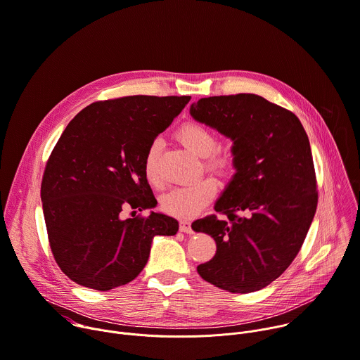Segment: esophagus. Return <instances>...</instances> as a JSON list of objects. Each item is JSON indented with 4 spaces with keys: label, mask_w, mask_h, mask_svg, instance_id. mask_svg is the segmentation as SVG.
<instances>
[{
    "label": "esophagus",
    "mask_w": 360,
    "mask_h": 360,
    "mask_svg": "<svg viewBox=\"0 0 360 360\" xmlns=\"http://www.w3.org/2000/svg\"><path fill=\"white\" fill-rule=\"evenodd\" d=\"M179 230L184 231V233H192L193 231L192 227H191V221H188V220H181Z\"/></svg>",
    "instance_id": "obj_1"
}]
</instances>
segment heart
Wrapping results in <instances>:
<instances>
[{
  "mask_svg": "<svg viewBox=\"0 0 360 360\" xmlns=\"http://www.w3.org/2000/svg\"><path fill=\"white\" fill-rule=\"evenodd\" d=\"M176 139L189 151L203 158V167L206 171L219 176H226L233 171L234 162L229 153L217 148L216 134L206 126L189 122L185 123L178 131ZM160 144L153 143L144 157V175L151 185L160 184L157 171ZM217 192V184L212 178H202L191 185L172 189L162 198V209L168 214L176 217H193L200 213L214 198Z\"/></svg>",
  "mask_w": 360,
  "mask_h": 360,
  "instance_id": "heart-1",
  "label": "heart"
}]
</instances>
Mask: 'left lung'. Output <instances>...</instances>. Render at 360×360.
<instances>
[{
  "label": "left lung",
  "mask_w": 360,
  "mask_h": 360,
  "mask_svg": "<svg viewBox=\"0 0 360 360\" xmlns=\"http://www.w3.org/2000/svg\"><path fill=\"white\" fill-rule=\"evenodd\" d=\"M191 115L233 141L236 168L214 205L226 219L192 223L216 242V255L198 273L230 292L259 291L290 267L316 210L308 136L292 111L250 93L200 98Z\"/></svg>",
  "instance_id": "left-lung-1"
}]
</instances>
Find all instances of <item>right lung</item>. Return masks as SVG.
I'll return each instance as SVG.
<instances>
[{
  "instance_id": "add662e5",
  "label": "right lung",
  "mask_w": 360,
  "mask_h": 360,
  "mask_svg": "<svg viewBox=\"0 0 360 360\" xmlns=\"http://www.w3.org/2000/svg\"><path fill=\"white\" fill-rule=\"evenodd\" d=\"M191 96H126L96 101L68 124L45 167L41 199L55 262L76 284L108 291L146 267L153 238L174 236L176 219L146 210L157 199L144 157Z\"/></svg>"
}]
</instances>
